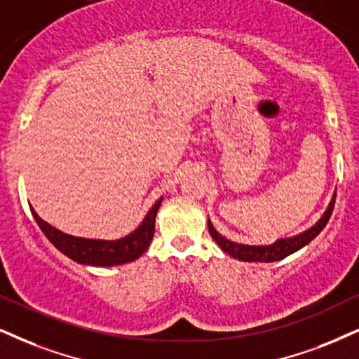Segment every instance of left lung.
<instances>
[{
    "label": "left lung",
    "instance_id": "8db88e82",
    "mask_svg": "<svg viewBox=\"0 0 359 359\" xmlns=\"http://www.w3.org/2000/svg\"><path fill=\"white\" fill-rule=\"evenodd\" d=\"M334 198L336 193L331 198L328 208L326 211L323 213V216L318 219V223H315V226H311L306 231L296 234V236L291 238H281V240H276L273 245L268 246H250V245H241V243H234L228 238L221 236V234L216 231L213 223L208 219V229H210L211 238L218 243V246L224 253H228L233 258L241 259V261H259V263H273V261H280L286 256L296 253L298 250H302L303 246H306L308 243H311V240H315L323 231V228L326 226L328 223L331 213H333V208H334Z\"/></svg>",
    "mask_w": 359,
    "mask_h": 359
}]
</instances>
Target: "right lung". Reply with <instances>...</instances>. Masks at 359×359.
<instances>
[{
	"label": "right lung",
	"instance_id": "add662e5",
	"mask_svg": "<svg viewBox=\"0 0 359 359\" xmlns=\"http://www.w3.org/2000/svg\"><path fill=\"white\" fill-rule=\"evenodd\" d=\"M161 201L163 198H159L154 203L148 215L144 216L143 223L135 231L121 238V240L113 241L72 236V234L60 231V229H56L50 223L39 218L33 208H31V213H33V218L36 219L44 236L68 258H72L79 264H90V266H116V264L131 263V261L138 259L148 250L149 243L153 240L154 219H156Z\"/></svg>",
	"mask_w": 359,
	"mask_h": 359
}]
</instances>
